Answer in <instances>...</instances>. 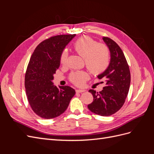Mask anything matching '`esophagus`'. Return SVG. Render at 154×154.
I'll return each instance as SVG.
<instances>
[{"label":"esophagus","instance_id":"34e87169","mask_svg":"<svg viewBox=\"0 0 154 154\" xmlns=\"http://www.w3.org/2000/svg\"><path fill=\"white\" fill-rule=\"evenodd\" d=\"M85 90H76V92H77V93H82V92H85Z\"/></svg>","mask_w":154,"mask_h":154}]
</instances>
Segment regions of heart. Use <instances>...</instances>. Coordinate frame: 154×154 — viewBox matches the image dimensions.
Listing matches in <instances>:
<instances>
[{"instance_id":"b5f03b06","label":"heart","mask_w":154,"mask_h":154,"mask_svg":"<svg viewBox=\"0 0 154 154\" xmlns=\"http://www.w3.org/2000/svg\"><path fill=\"white\" fill-rule=\"evenodd\" d=\"M74 51L85 60L87 69L94 74H99L106 71L110 63V52L108 48L88 36H82L78 38L73 44ZM68 53L63 50L60 57L62 65L66 63ZM88 78V74L84 71L73 72L69 80L74 85L82 86Z\"/></svg>"}]
</instances>
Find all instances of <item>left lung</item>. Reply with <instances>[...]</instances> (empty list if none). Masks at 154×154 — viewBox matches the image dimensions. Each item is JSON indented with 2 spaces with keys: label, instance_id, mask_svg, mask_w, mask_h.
I'll return each instance as SVG.
<instances>
[{
  "label": "left lung",
  "instance_id": "obj_1",
  "mask_svg": "<svg viewBox=\"0 0 154 154\" xmlns=\"http://www.w3.org/2000/svg\"><path fill=\"white\" fill-rule=\"evenodd\" d=\"M110 52V64L106 71L97 76L103 78L106 86L100 92L91 89L93 101L88 105L92 112L109 116L118 112L125 103L130 85V72L127 60L117 43L109 37H103Z\"/></svg>",
  "mask_w": 154,
  "mask_h": 154
}]
</instances>
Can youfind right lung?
<instances>
[{
    "label": "right lung",
    "instance_id": "obj_1",
    "mask_svg": "<svg viewBox=\"0 0 154 154\" xmlns=\"http://www.w3.org/2000/svg\"><path fill=\"white\" fill-rule=\"evenodd\" d=\"M76 35L51 36L40 42L32 54L25 74L27 100L34 112L44 119L63 114L75 91L69 86H54L53 74L59 68L60 57Z\"/></svg>",
    "mask_w": 154,
    "mask_h": 154
}]
</instances>
